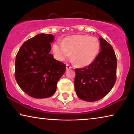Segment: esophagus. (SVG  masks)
<instances>
[{"mask_svg":"<svg viewBox=\"0 0 134 134\" xmlns=\"http://www.w3.org/2000/svg\"><path fill=\"white\" fill-rule=\"evenodd\" d=\"M66 69H69L71 68V66H70L69 65H66Z\"/></svg>","mask_w":134,"mask_h":134,"instance_id":"obj_1","label":"esophagus"}]
</instances>
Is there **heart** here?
Returning a JSON list of instances; mask_svg holds the SVG:
<instances>
[{
	"label": "heart",
	"mask_w": 134,
	"mask_h": 134,
	"mask_svg": "<svg viewBox=\"0 0 134 134\" xmlns=\"http://www.w3.org/2000/svg\"><path fill=\"white\" fill-rule=\"evenodd\" d=\"M99 49V41L96 38L83 35L67 36L62 43L56 42L52 46L57 60L64 62L72 54V62L81 67L92 63L98 55Z\"/></svg>",
	"instance_id": "heart-1"
}]
</instances>
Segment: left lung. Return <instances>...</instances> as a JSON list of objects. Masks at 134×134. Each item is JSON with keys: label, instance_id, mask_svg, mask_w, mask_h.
<instances>
[{"label": "left lung", "instance_id": "1", "mask_svg": "<svg viewBox=\"0 0 134 134\" xmlns=\"http://www.w3.org/2000/svg\"><path fill=\"white\" fill-rule=\"evenodd\" d=\"M100 52L94 61L83 68L76 69V94L87 102L96 101L109 93L116 82L117 60L111 46L99 37Z\"/></svg>", "mask_w": 134, "mask_h": 134}]
</instances>
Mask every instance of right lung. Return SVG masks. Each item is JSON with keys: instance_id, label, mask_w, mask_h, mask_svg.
<instances>
[{"instance_id": "right-lung-1", "label": "right lung", "mask_w": 134, "mask_h": 134, "mask_svg": "<svg viewBox=\"0 0 134 134\" xmlns=\"http://www.w3.org/2000/svg\"><path fill=\"white\" fill-rule=\"evenodd\" d=\"M51 34H40L27 40L16 57L15 79L22 90L32 98L52 96L66 71V65L51 54Z\"/></svg>"}]
</instances>
